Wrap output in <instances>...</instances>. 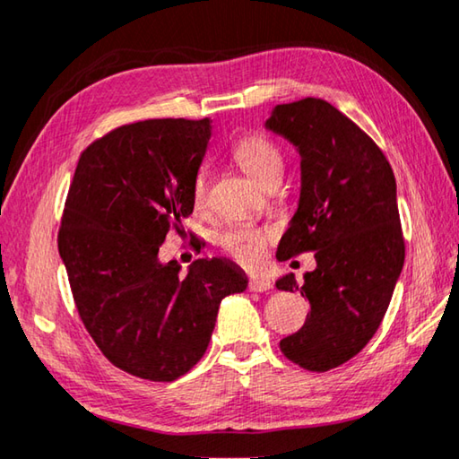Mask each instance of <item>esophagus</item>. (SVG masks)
Segmentation results:
<instances>
[{"label":"esophagus","mask_w":459,"mask_h":459,"mask_svg":"<svg viewBox=\"0 0 459 459\" xmlns=\"http://www.w3.org/2000/svg\"><path fill=\"white\" fill-rule=\"evenodd\" d=\"M247 289L254 290V292H264L273 289V282L268 279H260V276H252L250 281H247Z\"/></svg>","instance_id":"obj_1"}]
</instances>
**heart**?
<instances>
[{
	"instance_id": "1",
	"label": "heart",
	"mask_w": 459,
	"mask_h": 459,
	"mask_svg": "<svg viewBox=\"0 0 459 459\" xmlns=\"http://www.w3.org/2000/svg\"><path fill=\"white\" fill-rule=\"evenodd\" d=\"M231 154H234V159L239 167H242L254 180H258L262 186H264L268 180L281 178L282 175V167H284L282 150L274 140L264 136V134L260 132L244 134V136L236 142ZM191 197H193L195 207L197 209L205 207L207 203L205 170H199L197 175H195L193 185H191ZM270 239H273V231L270 230L258 228V225H252V223H236L223 231L220 239H217V244H220L223 254H228L231 260L239 262L242 266L254 268L260 264Z\"/></svg>"
}]
</instances>
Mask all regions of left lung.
I'll return each instance as SVG.
<instances>
[{"label": "left lung", "instance_id": "left-lung-1", "mask_svg": "<svg viewBox=\"0 0 459 459\" xmlns=\"http://www.w3.org/2000/svg\"><path fill=\"white\" fill-rule=\"evenodd\" d=\"M266 127L297 146L300 199L279 254L315 252L317 268L297 284L311 313L297 333L281 340L290 362L327 372L366 348L380 327L404 264L396 180L386 156L358 124L325 100L276 105Z\"/></svg>", "mask_w": 459, "mask_h": 459}]
</instances>
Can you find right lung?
Returning a JSON list of instances; mask_svg holds the SVG:
<instances>
[{
  "mask_svg": "<svg viewBox=\"0 0 459 459\" xmlns=\"http://www.w3.org/2000/svg\"><path fill=\"white\" fill-rule=\"evenodd\" d=\"M212 138L205 119L119 126L81 152L65 201L58 252L82 325L132 377L172 382L199 362L223 297L246 274L221 258L186 276L159 262L170 228L193 213L191 185Z\"/></svg>",
  "mask_w": 459,
  "mask_h": 459,
  "instance_id": "add662e5",
  "label": "right lung"
}]
</instances>
